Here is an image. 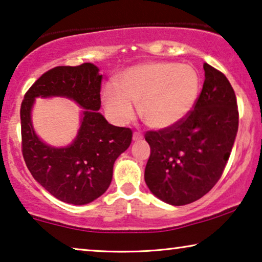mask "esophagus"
I'll return each instance as SVG.
<instances>
[{
    "mask_svg": "<svg viewBox=\"0 0 262 262\" xmlns=\"http://www.w3.org/2000/svg\"><path fill=\"white\" fill-rule=\"evenodd\" d=\"M134 141L135 142H138V141H141V139H143V135L141 134V132H134Z\"/></svg>",
    "mask_w": 262,
    "mask_h": 262,
    "instance_id": "obj_1",
    "label": "esophagus"
}]
</instances>
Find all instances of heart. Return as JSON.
<instances>
[{"label":"heart","mask_w":262,"mask_h":262,"mask_svg":"<svg viewBox=\"0 0 262 262\" xmlns=\"http://www.w3.org/2000/svg\"><path fill=\"white\" fill-rule=\"evenodd\" d=\"M107 85L102 99L107 112L117 123L125 124L135 116V106L152 128H167L189 113L199 96L200 75L189 64L148 62L128 68Z\"/></svg>","instance_id":"1"}]
</instances>
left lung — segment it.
<instances>
[{
    "mask_svg": "<svg viewBox=\"0 0 262 262\" xmlns=\"http://www.w3.org/2000/svg\"><path fill=\"white\" fill-rule=\"evenodd\" d=\"M205 81L193 110L178 124L148 131L150 157L144 179L170 205L198 200L220 180L238 128L234 89L223 73L204 63Z\"/></svg>",
    "mask_w": 262,
    "mask_h": 262,
    "instance_id": "1",
    "label": "left lung"
}]
</instances>
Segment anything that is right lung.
I'll return each mask as SVG.
<instances>
[{"instance_id": "right-lung-1", "label": "right lung", "mask_w": 262, "mask_h": 262, "mask_svg": "<svg viewBox=\"0 0 262 262\" xmlns=\"http://www.w3.org/2000/svg\"><path fill=\"white\" fill-rule=\"evenodd\" d=\"M101 80L92 63L56 67L32 84L21 103V148L28 170L53 196L74 205H84L106 192L114 162L132 141L131 128L111 125L98 112ZM38 96H64L85 108L80 130L70 146L50 147L35 135L30 110Z\"/></svg>"}]
</instances>
